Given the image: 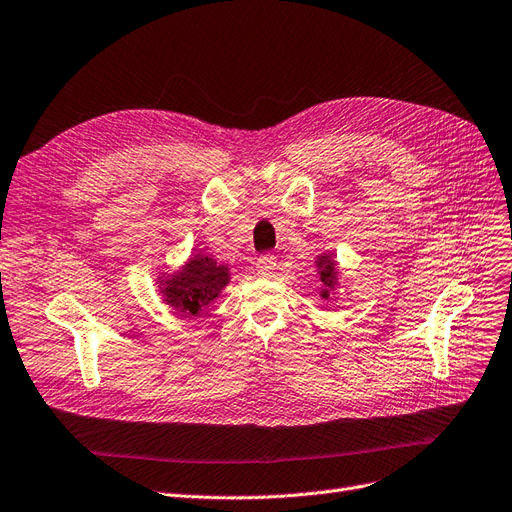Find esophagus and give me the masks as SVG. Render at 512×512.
<instances>
[{
  "label": "esophagus",
  "mask_w": 512,
  "mask_h": 512,
  "mask_svg": "<svg viewBox=\"0 0 512 512\" xmlns=\"http://www.w3.org/2000/svg\"><path fill=\"white\" fill-rule=\"evenodd\" d=\"M277 269V258L273 254H262L256 258V273L262 277L273 275Z\"/></svg>",
  "instance_id": "esophagus-1"
}]
</instances>
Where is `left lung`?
<instances>
[{"instance_id":"1","label":"left lung","mask_w":512,"mask_h":512,"mask_svg":"<svg viewBox=\"0 0 512 512\" xmlns=\"http://www.w3.org/2000/svg\"><path fill=\"white\" fill-rule=\"evenodd\" d=\"M317 273L323 283L321 288V298H330V292L336 290L338 285V271H336V262L330 254H321L317 256Z\"/></svg>"}]
</instances>
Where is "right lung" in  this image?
<instances>
[{"label": "right lung", "instance_id": "obj_1", "mask_svg": "<svg viewBox=\"0 0 512 512\" xmlns=\"http://www.w3.org/2000/svg\"><path fill=\"white\" fill-rule=\"evenodd\" d=\"M163 302L174 311L195 317L220 296L222 288L231 281L229 267L218 264L206 254H195L180 271L159 277Z\"/></svg>", "mask_w": 512, "mask_h": 512}]
</instances>
